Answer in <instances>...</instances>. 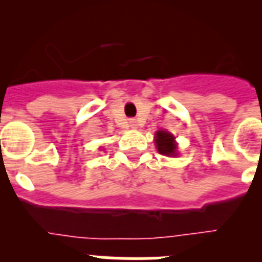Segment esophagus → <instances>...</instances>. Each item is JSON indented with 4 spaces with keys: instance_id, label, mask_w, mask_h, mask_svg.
I'll return each mask as SVG.
<instances>
[{
    "instance_id": "1",
    "label": "esophagus",
    "mask_w": 262,
    "mask_h": 262,
    "mask_svg": "<svg viewBox=\"0 0 262 262\" xmlns=\"http://www.w3.org/2000/svg\"><path fill=\"white\" fill-rule=\"evenodd\" d=\"M128 123L131 128H136V127H138V122H136V119H129Z\"/></svg>"
}]
</instances>
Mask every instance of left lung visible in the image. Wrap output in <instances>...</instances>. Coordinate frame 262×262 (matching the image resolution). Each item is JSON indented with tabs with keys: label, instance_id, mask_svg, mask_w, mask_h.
<instances>
[{
	"label": "left lung",
	"instance_id": "left-lung-1",
	"mask_svg": "<svg viewBox=\"0 0 262 262\" xmlns=\"http://www.w3.org/2000/svg\"><path fill=\"white\" fill-rule=\"evenodd\" d=\"M174 136L168 131L159 129L155 135V144L157 147L159 154L164 156H177V144H176Z\"/></svg>",
	"mask_w": 262,
	"mask_h": 262
}]
</instances>
